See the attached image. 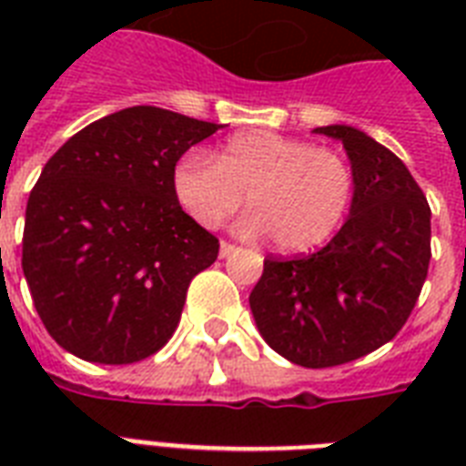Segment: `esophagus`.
I'll list each match as a JSON object with an SVG mask.
<instances>
[{
    "label": "esophagus",
    "instance_id": "esophagus-1",
    "mask_svg": "<svg viewBox=\"0 0 466 466\" xmlns=\"http://www.w3.org/2000/svg\"><path fill=\"white\" fill-rule=\"evenodd\" d=\"M234 251H237V247H234V244H229V241H222V244H219V256H222V258L232 256Z\"/></svg>",
    "mask_w": 466,
    "mask_h": 466
}]
</instances>
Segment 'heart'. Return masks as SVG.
I'll use <instances>...</instances> for the list:
<instances>
[{"instance_id": "1", "label": "heart", "mask_w": 466, "mask_h": 466, "mask_svg": "<svg viewBox=\"0 0 466 466\" xmlns=\"http://www.w3.org/2000/svg\"><path fill=\"white\" fill-rule=\"evenodd\" d=\"M174 193L198 225H222L239 210L247 237L270 239L283 251H307L331 239L355 196L353 168L336 149L268 130L234 135L215 155L190 152L174 168Z\"/></svg>"}]
</instances>
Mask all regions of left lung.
Here are the masks:
<instances>
[{
    "instance_id": "obj_1",
    "label": "left lung",
    "mask_w": 466,
    "mask_h": 466,
    "mask_svg": "<svg viewBox=\"0 0 466 466\" xmlns=\"http://www.w3.org/2000/svg\"><path fill=\"white\" fill-rule=\"evenodd\" d=\"M314 133L343 142L355 176L348 219L317 254L266 256L248 295L276 353L302 368H333L401 331L431 263V208L394 152L358 127Z\"/></svg>"
}]
</instances>
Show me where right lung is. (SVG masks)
<instances>
[{"mask_svg":"<svg viewBox=\"0 0 466 466\" xmlns=\"http://www.w3.org/2000/svg\"><path fill=\"white\" fill-rule=\"evenodd\" d=\"M218 123L133 106L69 137L25 205L24 268L47 333L76 358L130 365L176 331L219 241L183 212L174 168Z\"/></svg>","mask_w":466,"mask_h":466,"instance_id":"1","label":"right lung"}]
</instances>
